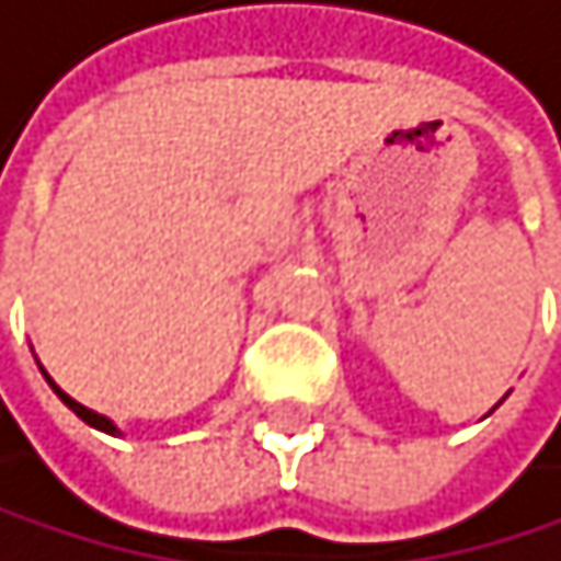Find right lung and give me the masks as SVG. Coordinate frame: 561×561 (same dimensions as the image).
<instances>
[{
    "instance_id": "obj_1",
    "label": "right lung",
    "mask_w": 561,
    "mask_h": 561,
    "mask_svg": "<svg viewBox=\"0 0 561 561\" xmlns=\"http://www.w3.org/2000/svg\"><path fill=\"white\" fill-rule=\"evenodd\" d=\"M44 377H47V374H44ZM47 383L54 387V393H57V398H60L64 404H68V408H71V411H75V414L81 417V422H84V425H92V428H99V432H108V435H119V428H116V425H112V422H108V417H105V414H99V411H92V408H84V404H78L75 398H68V393H64V390H60V387H57V383H54L50 377H47Z\"/></svg>"
}]
</instances>
